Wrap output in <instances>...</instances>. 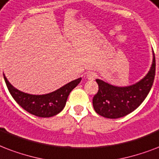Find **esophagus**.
Returning <instances> with one entry per match:
<instances>
[{
	"instance_id": "obj_1",
	"label": "esophagus",
	"mask_w": 159,
	"mask_h": 159,
	"mask_svg": "<svg viewBox=\"0 0 159 159\" xmlns=\"http://www.w3.org/2000/svg\"><path fill=\"white\" fill-rule=\"evenodd\" d=\"M97 75L94 72H89L88 74H87V75H86V77H87V79L88 80H93L94 79L96 78Z\"/></svg>"
}]
</instances>
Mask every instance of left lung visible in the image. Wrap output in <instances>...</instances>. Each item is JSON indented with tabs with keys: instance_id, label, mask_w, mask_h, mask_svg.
Returning <instances> with one entry per match:
<instances>
[{
	"instance_id": "obj_1",
	"label": "left lung",
	"mask_w": 159,
	"mask_h": 159,
	"mask_svg": "<svg viewBox=\"0 0 159 159\" xmlns=\"http://www.w3.org/2000/svg\"><path fill=\"white\" fill-rule=\"evenodd\" d=\"M149 71L139 82L124 87L112 85L97 79L99 91L93 98L97 114L108 119H119L132 113L142 104L152 88L155 76V56Z\"/></svg>"
}]
</instances>
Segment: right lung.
<instances>
[{
	"instance_id": "1",
	"label": "right lung",
	"mask_w": 159,
	"mask_h": 159,
	"mask_svg": "<svg viewBox=\"0 0 159 159\" xmlns=\"http://www.w3.org/2000/svg\"><path fill=\"white\" fill-rule=\"evenodd\" d=\"M3 75L8 90L17 104L30 114L41 118L55 116L62 111L71 90L81 81V78H79L51 93L36 95L17 89L8 81L4 74Z\"/></svg>"
}]
</instances>
